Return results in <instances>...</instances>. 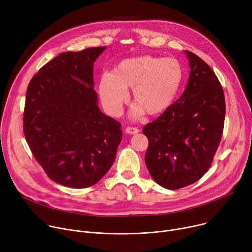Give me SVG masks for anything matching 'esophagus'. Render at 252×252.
Returning a JSON list of instances; mask_svg holds the SVG:
<instances>
[{"label":"esophagus","instance_id":"1","mask_svg":"<svg viewBox=\"0 0 252 252\" xmlns=\"http://www.w3.org/2000/svg\"><path fill=\"white\" fill-rule=\"evenodd\" d=\"M125 131L128 134H137L139 132V129L136 128V127H127L125 129Z\"/></svg>","mask_w":252,"mask_h":252}]
</instances>
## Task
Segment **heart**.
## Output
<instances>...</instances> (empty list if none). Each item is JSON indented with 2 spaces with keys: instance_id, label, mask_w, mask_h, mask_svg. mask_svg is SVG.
<instances>
[{
  "instance_id": "b5f03b06",
  "label": "heart",
  "mask_w": 252,
  "mask_h": 252,
  "mask_svg": "<svg viewBox=\"0 0 252 252\" xmlns=\"http://www.w3.org/2000/svg\"><path fill=\"white\" fill-rule=\"evenodd\" d=\"M183 80V67L172 57L141 56L122 62L116 72L106 71L100 82L99 93L106 110L121 114L129 98L127 88H133L137 105L132 111L138 118L146 111L156 115L166 110L175 100Z\"/></svg>"
}]
</instances>
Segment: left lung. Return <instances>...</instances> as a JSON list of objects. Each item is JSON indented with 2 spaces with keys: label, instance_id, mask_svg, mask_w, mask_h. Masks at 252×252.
Listing matches in <instances>:
<instances>
[{
  "label": "left lung",
  "instance_id": "obj_1",
  "mask_svg": "<svg viewBox=\"0 0 252 252\" xmlns=\"http://www.w3.org/2000/svg\"><path fill=\"white\" fill-rule=\"evenodd\" d=\"M189 77L180 99L144 126L149 145L145 163L152 179L168 189L199 181L212 164L220 144L225 98L212 68L186 50Z\"/></svg>",
  "mask_w": 252,
  "mask_h": 252
}]
</instances>
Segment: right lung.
Wrapping results in <instances>:
<instances>
[{"label":"right lung","mask_w":252,"mask_h":252,"mask_svg":"<svg viewBox=\"0 0 252 252\" xmlns=\"http://www.w3.org/2000/svg\"><path fill=\"white\" fill-rule=\"evenodd\" d=\"M106 46L63 52L29 83L23 114L26 141L53 182L84 189L111 168L122 140L121 124L98 107L94 63Z\"/></svg>","instance_id":"add662e5"}]
</instances>
